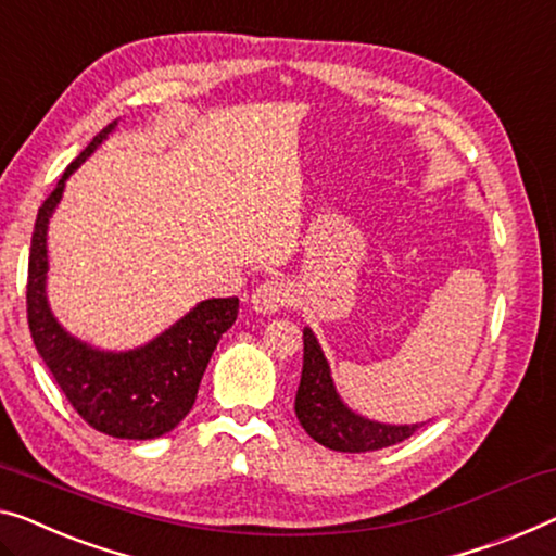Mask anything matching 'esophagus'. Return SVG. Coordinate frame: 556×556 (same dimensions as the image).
<instances>
[{"mask_svg":"<svg viewBox=\"0 0 556 556\" xmlns=\"http://www.w3.org/2000/svg\"><path fill=\"white\" fill-rule=\"evenodd\" d=\"M289 302V287L281 279H267L254 289L252 309L256 314H277Z\"/></svg>","mask_w":556,"mask_h":556,"instance_id":"1","label":"esophagus"}]
</instances>
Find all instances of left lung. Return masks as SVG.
<instances>
[{"instance_id": "8db88e82", "label": "left lung", "mask_w": 556, "mask_h": 556, "mask_svg": "<svg viewBox=\"0 0 556 556\" xmlns=\"http://www.w3.org/2000/svg\"><path fill=\"white\" fill-rule=\"evenodd\" d=\"M294 412L314 442L334 452H375L400 444L425 425H384L352 412L337 394L329 362L309 327H304V364Z\"/></svg>"}]
</instances>
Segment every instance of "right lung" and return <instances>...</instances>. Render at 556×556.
<instances>
[{
  "label": "right lung",
  "instance_id": "obj_1",
  "mask_svg": "<svg viewBox=\"0 0 556 556\" xmlns=\"http://www.w3.org/2000/svg\"><path fill=\"white\" fill-rule=\"evenodd\" d=\"M117 127L99 131L74 160L54 192L39 206L29 250L27 317L39 357L52 371L66 400L97 432L117 439H156L172 432L197 400L212 352L235 325L239 300H204L152 342L127 352H106L72 337L56 321L47 300V229L64 194L66 179Z\"/></svg>",
  "mask_w": 556,
  "mask_h": 556
}]
</instances>
